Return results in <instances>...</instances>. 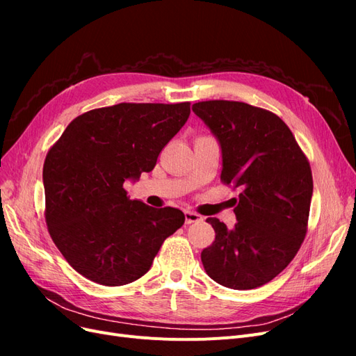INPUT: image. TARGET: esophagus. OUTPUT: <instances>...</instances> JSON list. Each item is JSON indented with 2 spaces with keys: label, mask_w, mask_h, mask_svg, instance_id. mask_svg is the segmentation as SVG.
<instances>
[{
  "label": "esophagus",
  "mask_w": 356,
  "mask_h": 356,
  "mask_svg": "<svg viewBox=\"0 0 356 356\" xmlns=\"http://www.w3.org/2000/svg\"><path fill=\"white\" fill-rule=\"evenodd\" d=\"M186 224H191V222H199L202 221V217L199 213L193 212V211H186Z\"/></svg>",
  "instance_id": "obj_1"
}]
</instances>
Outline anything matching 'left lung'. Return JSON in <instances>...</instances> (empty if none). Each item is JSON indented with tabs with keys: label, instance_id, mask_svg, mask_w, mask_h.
Instances as JSON below:
<instances>
[{
	"label": "left lung",
	"instance_id": "left-lung-1",
	"mask_svg": "<svg viewBox=\"0 0 356 356\" xmlns=\"http://www.w3.org/2000/svg\"><path fill=\"white\" fill-rule=\"evenodd\" d=\"M221 148V179L241 187L233 229L208 218L215 241L200 254L204 272L222 286L270 282L303 243L314 181L293 132L276 114L234 101L191 106Z\"/></svg>",
	"mask_w": 356,
	"mask_h": 356
}]
</instances>
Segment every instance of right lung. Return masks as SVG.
Returning <instances> with one entry per match:
<instances>
[{
  "label": "right lung",
  "instance_id": "add662e5",
  "mask_svg": "<svg viewBox=\"0 0 356 356\" xmlns=\"http://www.w3.org/2000/svg\"><path fill=\"white\" fill-rule=\"evenodd\" d=\"M188 115L190 102L105 106L74 118L50 148L46 222L75 272L105 286L131 284L184 224L182 211L131 200L123 184L154 169Z\"/></svg>",
  "mask_w": 356,
  "mask_h": 356
}]
</instances>
